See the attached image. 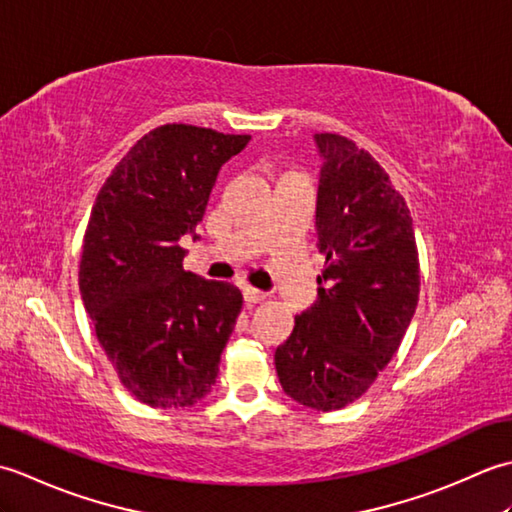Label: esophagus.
<instances>
[{"mask_svg":"<svg viewBox=\"0 0 512 512\" xmlns=\"http://www.w3.org/2000/svg\"><path fill=\"white\" fill-rule=\"evenodd\" d=\"M242 295H244L246 303H257V301H262L266 297V292L264 290H257L253 286H244L242 288Z\"/></svg>","mask_w":512,"mask_h":512,"instance_id":"esophagus-1","label":"esophagus"}]
</instances>
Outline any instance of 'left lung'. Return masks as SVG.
I'll return each instance as SVG.
<instances>
[{"label": "left lung", "mask_w": 512, "mask_h": 512, "mask_svg": "<svg viewBox=\"0 0 512 512\" xmlns=\"http://www.w3.org/2000/svg\"><path fill=\"white\" fill-rule=\"evenodd\" d=\"M319 253L317 301L277 347L286 394L317 411L361 398L400 347L418 306L416 231L402 195L352 140L314 134Z\"/></svg>", "instance_id": "8db88e82"}]
</instances>
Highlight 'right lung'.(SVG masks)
I'll list each match as a JSON object with an SVG mask.
<instances>
[{
	"instance_id": "add662e5",
	"label": "right lung",
	"mask_w": 512,
	"mask_h": 512,
	"mask_svg": "<svg viewBox=\"0 0 512 512\" xmlns=\"http://www.w3.org/2000/svg\"><path fill=\"white\" fill-rule=\"evenodd\" d=\"M250 143L193 125L143 136L96 195L83 239V306L121 383L149 407L178 409L215 385L242 292L182 268L217 173Z\"/></svg>"
}]
</instances>
